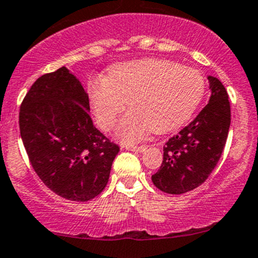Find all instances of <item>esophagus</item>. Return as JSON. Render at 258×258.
<instances>
[{
  "label": "esophagus",
  "instance_id": "esophagus-1",
  "mask_svg": "<svg viewBox=\"0 0 258 258\" xmlns=\"http://www.w3.org/2000/svg\"><path fill=\"white\" fill-rule=\"evenodd\" d=\"M127 150H131V151H136V152H144V151L146 150V146H126Z\"/></svg>",
  "mask_w": 258,
  "mask_h": 258
}]
</instances>
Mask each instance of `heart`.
<instances>
[{
	"label": "heart",
	"mask_w": 258,
	"mask_h": 258,
	"mask_svg": "<svg viewBox=\"0 0 258 258\" xmlns=\"http://www.w3.org/2000/svg\"><path fill=\"white\" fill-rule=\"evenodd\" d=\"M206 91L202 72L167 59L147 58L117 64L106 79L88 83V97L98 126L110 131L127 105L132 110L117 127L123 142L148 132L166 134L186 123Z\"/></svg>",
	"instance_id": "1"
}]
</instances>
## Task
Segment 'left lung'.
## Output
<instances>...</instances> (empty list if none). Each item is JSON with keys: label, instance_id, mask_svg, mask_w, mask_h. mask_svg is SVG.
I'll use <instances>...</instances> for the list:
<instances>
[{"label": "left lung", "instance_id": "8db88e82", "mask_svg": "<svg viewBox=\"0 0 258 258\" xmlns=\"http://www.w3.org/2000/svg\"><path fill=\"white\" fill-rule=\"evenodd\" d=\"M211 97L196 118L163 146V161L152 182L170 195H182L201 186L220 161L231 123L225 86L210 76Z\"/></svg>", "mask_w": 258, "mask_h": 258}]
</instances>
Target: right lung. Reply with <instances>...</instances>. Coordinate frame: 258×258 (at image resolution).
<instances>
[{
	"instance_id": "obj_1",
	"label": "right lung",
	"mask_w": 258,
	"mask_h": 258,
	"mask_svg": "<svg viewBox=\"0 0 258 258\" xmlns=\"http://www.w3.org/2000/svg\"><path fill=\"white\" fill-rule=\"evenodd\" d=\"M90 101L66 69L42 75L20 107V132L32 168L58 196L85 202L107 184L119 147L92 123Z\"/></svg>"
}]
</instances>
